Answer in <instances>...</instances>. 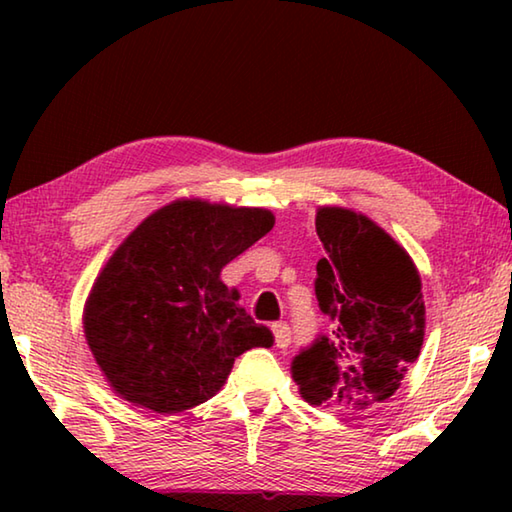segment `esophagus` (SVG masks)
<instances>
[{
    "mask_svg": "<svg viewBox=\"0 0 512 512\" xmlns=\"http://www.w3.org/2000/svg\"><path fill=\"white\" fill-rule=\"evenodd\" d=\"M273 334H275V345L280 350L289 348L291 343V329L287 323H273Z\"/></svg>",
    "mask_w": 512,
    "mask_h": 512,
    "instance_id": "1",
    "label": "esophagus"
}]
</instances>
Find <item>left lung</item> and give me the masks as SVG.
Returning a JSON list of instances; mask_svg holds the SVG:
<instances>
[{"mask_svg": "<svg viewBox=\"0 0 512 512\" xmlns=\"http://www.w3.org/2000/svg\"><path fill=\"white\" fill-rule=\"evenodd\" d=\"M316 232L327 255L316 264L314 287L332 334L302 350L291 372L305 402L341 415L366 413L395 395L420 357V273L411 255L361 212L318 207Z\"/></svg>", "mask_w": 512, "mask_h": 512, "instance_id": "left-lung-1", "label": "left lung"}]
</instances>
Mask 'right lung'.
<instances>
[{
  "label": "right lung",
  "mask_w": 512,
  "mask_h": 512,
  "mask_svg": "<svg viewBox=\"0 0 512 512\" xmlns=\"http://www.w3.org/2000/svg\"><path fill=\"white\" fill-rule=\"evenodd\" d=\"M264 207L178 198L137 225L101 268L83 332L121 400L180 413L221 391L232 363L273 334L221 271L273 228Z\"/></svg>",
  "instance_id": "obj_1"
}]
</instances>
